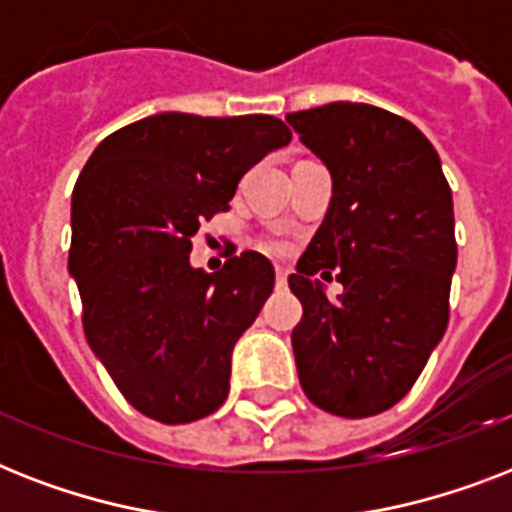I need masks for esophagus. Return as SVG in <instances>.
Returning a JSON list of instances; mask_svg holds the SVG:
<instances>
[{"instance_id":"1","label":"esophagus","mask_w":512,"mask_h":512,"mask_svg":"<svg viewBox=\"0 0 512 512\" xmlns=\"http://www.w3.org/2000/svg\"><path fill=\"white\" fill-rule=\"evenodd\" d=\"M276 287L287 289V271H281V268H276Z\"/></svg>"}]
</instances>
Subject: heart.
<instances>
[{
	"instance_id": "heart-1",
	"label": "heart",
	"mask_w": 512,
	"mask_h": 512,
	"mask_svg": "<svg viewBox=\"0 0 512 512\" xmlns=\"http://www.w3.org/2000/svg\"><path fill=\"white\" fill-rule=\"evenodd\" d=\"M265 247H268V252H276V255H281V252H284V244H281V241H268V244H265Z\"/></svg>"
}]
</instances>
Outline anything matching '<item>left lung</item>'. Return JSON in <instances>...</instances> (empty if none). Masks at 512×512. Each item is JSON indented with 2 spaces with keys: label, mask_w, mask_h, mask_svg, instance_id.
<instances>
[{
  "label": "left lung",
  "mask_w": 512,
  "mask_h": 512,
  "mask_svg": "<svg viewBox=\"0 0 512 512\" xmlns=\"http://www.w3.org/2000/svg\"><path fill=\"white\" fill-rule=\"evenodd\" d=\"M332 175L324 223L289 276L305 396L337 417H372L412 390L446 332L457 268L452 188L412 122L366 103L287 114ZM343 292L329 301L321 275Z\"/></svg>",
  "instance_id": "obj_1"
}]
</instances>
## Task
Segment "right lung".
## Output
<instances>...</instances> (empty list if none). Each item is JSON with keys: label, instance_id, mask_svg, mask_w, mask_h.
<instances>
[{"label": "right lung", "instance_id": "add662e5", "mask_svg": "<svg viewBox=\"0 0 512 512\" xmlns=\"http://www.w3.org/2000/svg\"><path fill=\"white\" fill-rule=\"evenodd\" d=\"M289 140L287 124L265 114L167 111L108 135L76 180L68 271L84 335L151 420H201L228 398L233 345L276 273L257 252L204 273L188 260L191 236L228 209L249 167Z\"/></svg>", "mask_w": 512, "mask_h": 512}]
</instances>
